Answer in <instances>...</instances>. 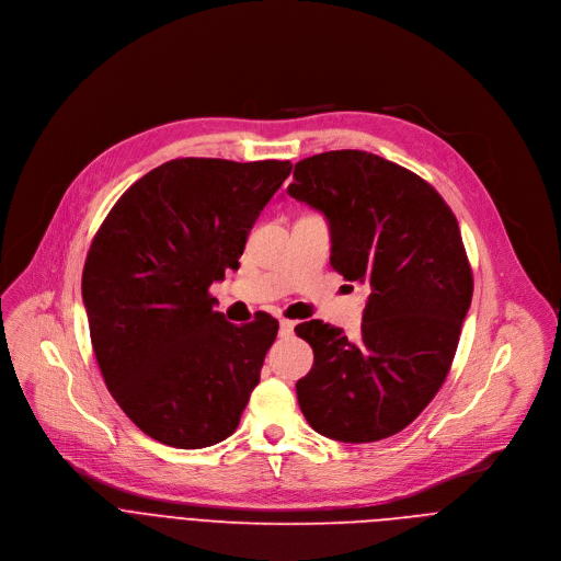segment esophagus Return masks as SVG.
I'll use <instances>...</instances> for the list:
<instances>
[{
    "mask_svg": "<svg viewBox=\"0 0 561 561\" xmlns=\"http://www.w3.org/2000/svg\"><path fill=\"white\" fill-rule=\"evenodd\" d=\"M295 331V322H290V319H282L279 322V335L282 337H290Z\"/></svg>",
    "mask_w": 561,
    "mask_h": 561,
    "instance_id": "1",
    "label": "esophagus"
}]
</instances>
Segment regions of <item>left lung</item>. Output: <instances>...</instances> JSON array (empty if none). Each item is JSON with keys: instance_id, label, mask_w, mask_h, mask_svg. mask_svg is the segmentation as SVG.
<instances>
[{"instance_id": "1", "label": "left lung", "mask_w": 561, "mask_h": 561, "mask_svg": "<svg viewBox=\"0 0 561 561\" xmlns=\"http://www.w3.org/2000/svg\"><path fill=\"white\" fill-rule=\"evenodd\" d=\"M288 195L329 219L331 266L370 286L355 342L319 319L295 329L314 355L297 381L299 409L331 439H386L450 370L472 297L459 224L428 182L366 150L301 159Z\"/></svg>"}]
</instances>
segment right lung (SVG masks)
I'll return each mask as SVG.
<instances>
[{
	"label": "right lung",
	"instance_id": "1",
	"mask_svg": "<svg viewBox=\"0 0 561 561\" xmlns=\"http://www.w3.org/2000/svg\"><path fill=\"white\" fill-rule=\"evenodd\" d=\"M290 162L184 157L152 169L111 208L82 275L93 351L119 409L148 437L206 448L234 433L277 337L262 312L226 322L208 293L239 268Z\"/></svg>",
	"mask_w": 561,
	"mask_h": 561
}]
</instances>
